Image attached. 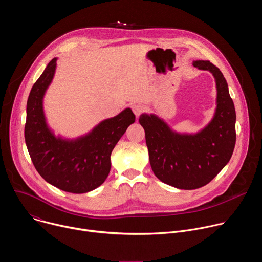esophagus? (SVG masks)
<instances>
[{"mask_svg": "<svg viewBox=\"0 0 262 262\" xmlns=\"http://www.w3.org/2000/svg\"><path fill=\"white\" fill-rule=\"evenodd\" d=\"M132 108H133V112H134L135 115H136L137 117H139V116L143 113V111H144V106L141 105V104H139V103L133 104Z\"/></svg>", "mask_w": 262, "mask_h": 262, "instance_id": "1", "label": "esophagus"}]
</instances>
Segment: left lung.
<instances>
[{
  "instance_id": "left-lung-1",
  "label": "left lung",
  "mask_w": 262,
  "mask_h": 262,
  "mask_svg": "<svg viewBox=\"0 0 262 262\" xmlns=\"http://www.w3.org/2000/svg\"><path fill=\"white\" fill-rule=\"evenodd\" d=\"M193 65L209 70L215 79L217 104L211 122L192 136L173 133L155 115L143 114L139 119L155 175L181 190L199 189L210 182L231 159L236 140L234 103L223 73L209 61Z\"/></svg>"
}]
</instances>
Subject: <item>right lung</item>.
<instances>
[{"label":"right lung","mask_w":262,"mask_h":262,"mask_svg":"<svg viewBox=\"0 0 262 262\" xmlns=\"http://www.w3.org/2000/svg\"><path fill=\"white\" fill-rule=\"evenodd\" d=\"M54 58L33 85L27 102L25 141L35 169L56 188L74 194L90 192L103 183L111 169V154L135 122L130 108L98 124L76 141L56 138L46 123L42 98L56 69Z\"/></svg>","instance_id":"obj_1"}]
</instances>
